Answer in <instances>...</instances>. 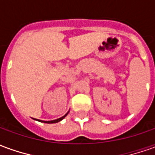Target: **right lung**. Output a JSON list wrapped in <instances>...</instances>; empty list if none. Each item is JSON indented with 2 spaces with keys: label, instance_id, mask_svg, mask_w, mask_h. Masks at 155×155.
<instances>
[{
  "label": "right lung",
  "instance_id": "right-lung-1",
  "mask_svg": "<svg viewBox=\"0 0 155 155\" xmlns=\"http://www.w3.org/2000/svg\"><path fill=\"white\" fill-rule=\"evenodd\" d=\"M69 112L70 111H68L66 114H64V116L61 117V118H59V119H56V120H50V121H45V120H36V119H34V120H37V121H40V122H42V123H46V124H54V123H58V122H60L61 120L64 119V117L66 116L68 114H69Z\"/></svg>",
  "mask_w": 155,
  "mask_h": 155
}]
</instances>
